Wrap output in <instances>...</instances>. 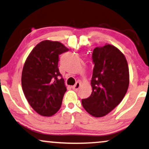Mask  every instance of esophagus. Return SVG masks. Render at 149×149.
I'll return each mask as SVG.
<instances>
[{
	"mask_svg": "<svg viewBox=\"0 0 149 149\" xmlns=\"http://www.w3.org/2000/svg\"><path fill=\"white\" fill-rule=\"evenodd\" d=\"M80 86H81V83L79 81H77L76 84H75V85L73 86L72 88V89L74 90V91H78L79 88Z\"/></svg>",
	"mask_w": 149,
	"mask_h": 149,
	"instance_id": "1",
	"label": "esophagus"
}]
</instances>
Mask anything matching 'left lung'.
<instances>
[{
  "label": "left lung",
  "mask_w": 149,
  "mask_h": 149,
  "mask_svg": "<svg viewBox=\"0 0 149 149\" xmlns=\"http://www.w3.org/2000/svg\"><path fill=\"white\" fill-rule=\"evenodd\" d=\"M94 63L88 98L82 106L92 116L104 117L122 102L129 85V70L125 56L110 44L97 47L92 55Z\"/></svg>",
  "instance_id": "8db88e82"
}]
</instances>
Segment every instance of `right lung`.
<instances>
[{
  "instance_id": "1",
  "label": "right lung",
  "mask_w": 149,
  "mask_h": 149,
  "mask_svg": "<svg viewBox=\"0 0 149 149\" xmlns=\"http://www.w3.org/2000/svg\"><path fill=\"white\" fill-rule=\"evenodd\" d=\"M67 51L68 48L60 42L45 40L34 47L24 64V95L31 107L42 116H52L61 106L67 89L58 68V56Z\"/></svg>"
}]
</instances>
